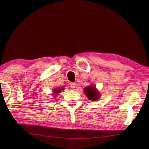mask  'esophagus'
Segmentation results:
<instances>
[{"instance_id":"esophagus-1","label":"esophagus","mask_w":149,"mask_h":149,"mask_svg":"<svg viewBox=\"0 0 149 149\" xmlns=\"http://www.w3.org/2000/svg\"><path fill=\"white\" fill-rule=\"evenodd\" d=\"M70 86L72 89L75 88V83H70Z\"/></svg>"}]
</instances>
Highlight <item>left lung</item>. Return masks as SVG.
<instances>
[{"mask_svg":"<svg viewBox=\"0 0 149 149\" xmlns=\"http://www.w3.org/2000/svg\"><path fill=\"white\" fill-rule=\"evenodd\" d=\"M84 92L86 94L88 99L92 101L98 100L100 97L99 91H98L95 86H90L86 87L84 89Z\"/></svg>","mask_w":149,"mask_h":149,"instance_id":"obj_1","label":"left lung"}]
</instances>
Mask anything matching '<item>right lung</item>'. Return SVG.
Wrapping results in <instances>:
<instances>
[{
  "mask_svg": "<svg viewBox=\"0 0 149 149\" xmlns=\"http://www.w3.org/2000/svg\"><path fill=\"white\" fill-rule=\"evenodd\" d=\"M64 90V88H56V89H54L53 90V93H54V95H54V97L56 95H58L59 93L61 92V91Z\"/></svg>",
  "mask_w": 149,
  "mask_h": 149,
  "instance_id": "obj_1",
  "label": "right lung"
}]
</instances>
